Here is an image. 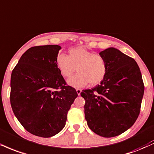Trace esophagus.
I'll return each instance as SVG.
<instances>
[{
    "label": "esophagus",
    "instance_id": "esophagus-1",
    "mask_svg": "<svg viewBox=\"0 0 154 154\" xmlns=\"http://www.w3.org/2000/svg\"><path fill=\"white\" fill-rule=\"evenodd\" d=\"M76 91H77V95H80L81 92H82V90H80V89H78V88H77V90H76Z\"/></svg>",
    "mask_w": 154,
    "mask_h": 154
}]
</instances>
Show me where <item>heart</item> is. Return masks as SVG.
<instances>
[{"instance_id":"obj_1","label":"heart","mask_w":154,"mask_h":154,"mask_svg":"<svg viewBox=\"0 0 154 154\" xmlns=\"http://www.w3.org/2000/svg\"><path fill=\"white\" fill-rule=\"evenodd\" d=\"M55 62L61 75L64 78L71 77L77 67L78 73L68 80V84L75 88L83 87L88 83L92 86L100 84L107 72L104 57L81 47L69 49L68 55L59 53Z\"/></svg>"}]
</instances>
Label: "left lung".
Segmentation results:
<instances>
[{"label":"left lung","mask_w":154,"mask_h":154,"mask_svg":"<svg viewBox=\"0 0 154 154\" xmlns=\"http://www.w3.org/2000/svg\"><path fill=\"white\" fill-rule=\"evenodd\" d=\"M106 60L107 72L100 82L82 90L85 117L89 128L99 136H119L139 116L144 85L134 59L110 47L99 54Z\"/></svg>","instance_id":"1"}]
</instances>
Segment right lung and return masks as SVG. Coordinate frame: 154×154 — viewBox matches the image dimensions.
Here are the masks:
<instances>
[{"label":"right lung","instance_id":"add662e5","mask_svg":"<svg viewBox=\"0 0 154 154\" xmlns=\"http://www.w3.org/2000/svg\"><path fill=\"white\" fill-rule=\"evenodd\" d=\"M58 45L31 47L22 55L11 77L13 112L28 132L49 138L66 124L70 107L77 97L66 85L56 66Z\"/></svg>","mask_w":154,"mask_h":154}]
</instances>
